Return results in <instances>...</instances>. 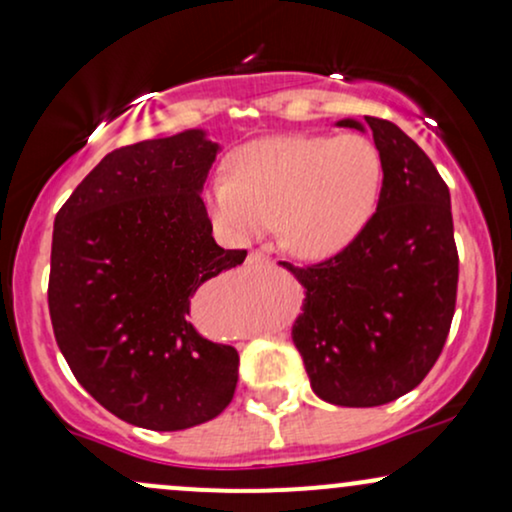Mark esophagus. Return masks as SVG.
<instances>
[{
	"label": "esophagus",
	"mask_w": 512,
	"mask_h": 512,
	"mask_svg": "<svg viewBox=\"0 0 512 512\" xmlns=\"http://www.w3.org/2000/svg\"><path fill=\"white\" fill-rule=\"evenodd\" d=\"M248 264H255V267H257V264H260V267H262V264H269V257L264 255V252H260V250H252L250 255H248Z\"/></svg>",
	"instance_id": "1"
}]
</instances>
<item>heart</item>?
<instances>
[{
    "mask_svg": "<svg viewBox=\"0 0 512 512\" xmlns=\"http://www.w3.org/2000/svg\"><path fill=\"white\" fill-rule=\"evenodd\" d=\"M380 185L383 161L363 134L272 137L231 156L228 178L204 190V207L231 240L243 243L276 226L293 255L325 260L361 236Z\"/></svg>",
    "mask_w": 512,
    "mask_h": 512,
    "instance_id": "b5f03b06",
    "label": "heart"
}]
</instances>
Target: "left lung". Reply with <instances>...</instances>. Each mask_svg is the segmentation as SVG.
<instances>
[{
	"label": "left lung",
	"instance_id": "8db88e82",
	"mask_svg": "<svg viewBox=\"0 0 512 512\" xmlns=\"http://www.w3.org/2000/svg\"><path fill=\"white\" fill-rule=\"evenodd\" d=\"M337 125L370 129L383 187L349 248L310 267L281 262L305 289L291 337L317 397L380 407L414 390L448 339L460 274L450 190L395 122Z\"/></svg>",
	"mask_w": 512,
	"mask_h": 512
}]
</instances>
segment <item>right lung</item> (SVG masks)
Returning a JSON list of instances; mask_svg holds the SVG:
<instances>
[{
  "instance_id": "obj_1",
  "label": "right lung",
  "mask_w": 512,
  "mask_h": 512,
  "mask_svg": "<svg viewBox=\"0 0 512 512\" xmlns=\"http://www.w3.org/2000/svg\"><path fill=\"white\" fill-rule=\"evenodd\" d=\"M219 144L185 129L115 149L55 216L48 305L79 385L117 419L182 431L231 404L238 351L190 322L202 284L243 264L202 199Z\"/></svg>"
}]
</instances>
